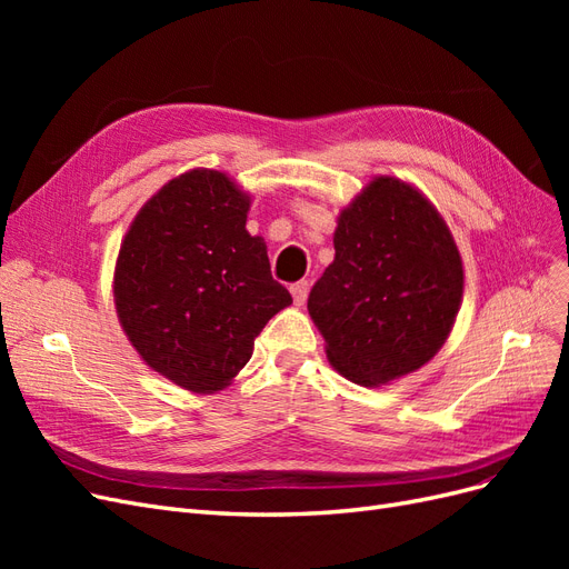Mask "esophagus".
<instances>
[{"instance_id": "1", "label": "esophagus", "mask_w": 569, "mask_h": 569, "mask_svg": "<svg viewBox=\"0 0 569 569\" xmlns=\"http://www.w3.org/2000/svg\"><path fill=\"white\" fill-rule=\"evenodd\" d=\"M308 282L306 280H299V282H295L289 287V291H291V297H295V303L297 306H303L306 303V299H308Z\"/></svg>"}]
</instances>
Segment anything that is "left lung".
I'll use <instances>...</instances> for the list:
<instances>
[{
	"label": "left lung",
	"instance_id": "left-lung-1",
	"mask_svg": "<svg viewBox=\"0 0 569 569\" xmlns=\"http://www.w3.org/2000/svg\"><path fill=\"white\" fill-rule=\"evenodd\" d=\"M460 297L462 261L443 218L418 189L375 178L339 216L335 261L308 295V313L330 363L380 387L441 349Z\"/></svg>",
	"mask_w": 569,
	"mask_h": 569
}]
</instances>
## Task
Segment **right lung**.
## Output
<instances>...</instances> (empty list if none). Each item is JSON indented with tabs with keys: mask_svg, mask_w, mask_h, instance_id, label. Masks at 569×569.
<instances>
[{
	"mask_svg": "<svg viewBox=\"0 0 569 569\" xmlns=\"http://www.w3.org/2000/svg\"><path fill=\"white\" fill-rule=\"evenodd\" d=\"M249 197L226 173L189 170L153 194L120 244L113 297L144 363L182 389L228 387L266 322L291 303L266 242L247 232Z\"/></svg>",
	"mask_w": 569,
	"mask_h": 569,
	"instance_id": "obj_1",
	"label": "right lung"
}]
</instances>
